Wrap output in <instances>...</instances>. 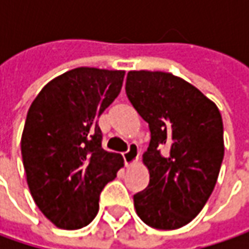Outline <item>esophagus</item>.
<instances>
[{
	"label": "esophagus",
	"mask_w": 249,
	"mask_h": 249,
	"mask_svg": "<svg viewBox=\"0 0 249 249\" xmlns=\"http://www.w3.org/2000/svg\"><path fill=\"white\" fill-rule=\"evenodd\" d=\"M123 160L126 166H130L139 160V147L136 144H130L129 149L123 154Z\"/></svg>",
	"instance_id": "1"
}]
</instances>
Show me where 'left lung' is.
Masks as SVG:
<instances>
[{
    "instance_id": "1",
    "label": "left lung",
    "mask_w": 249,
    "mask_h": 249,
    "mask_svg": "<svg viewBox=\"0 0 249 249\" xmlns=\"http://www.w3.org/2000/svg\"><path fill=\"white\" fill-rule=\"evenodd\" d=\"M126 94L151 131L142 155L149 184L133 196L136 212L154 229L183 227L217 181L225 157L222 115L215 102L172 73L131 71Z\"/></svg>"
}]
</instances>
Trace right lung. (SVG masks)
Returning <instances> with one entry per match:
<instances>
[{"mask_svg":"<svg viewBox=\"0 0 249 249\" xmlns=\"http://www.w3.org/2000/svg\"><path fill=\"white\" fill-rule=\"evenodd\" d=\"M124 71L76 68L45 84L32 102L20 148L36 205L59 229L98 213L100 194L123 159L102 148L98 118L119 95Z\"/></svg>","mask_w":249,"mask_h":249,"instance_id":"add662e5","label":"right lung"}]
</instances>
